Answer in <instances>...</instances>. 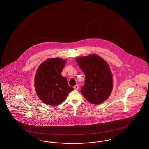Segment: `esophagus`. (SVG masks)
<instances>
[{"instance_id": "1", "label": "esophagus", "mask_w": 149, "mask_h": 149, "mask_svg": "<svg viewBox=\"0 0 149 149\" xmlns=\"http://www.w3.org/2000/svg\"><path fill=\"white\" fill-rule=\"evenodd\" d=\"M79 88V86L78 85H77L74 86V89L75 90H78Z\"/></svg>"}]
</instances>
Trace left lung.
<instances>
[{"mask_svg": "<svg viewBox=\"0 0 149 149\" xmlns=\"http://www.w3.org/2000/svg\"><path fill=\"white\" fill-rule=\"evenodd\" d=\"M76 61L85 75L82 95L92 104H101L113 90L112 74L108 63L97 54L79 57Z\"/></svg>", "mask_w": 149, "mask_h": 149, "instance_id": "left-lung-1", "label": "left lung"}]
</instances>
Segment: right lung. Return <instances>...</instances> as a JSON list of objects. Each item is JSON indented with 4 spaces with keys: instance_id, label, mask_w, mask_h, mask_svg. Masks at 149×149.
Returning <instances> with one entry per match:
<instances>
[{
    "instance_id": "add662e5",
    "label": "right lung",
    "mask_w": 149,
    "mask_h": 149,
    "mask_svg": "<svg viewBox=\"0 0 149 149\" xmlns=\"http://www.w3.org/2000/svg\"><path fill=\"white\" fill-rule=\"evenodd\" d=\"M66 61L59 58L47 59L38 67L35 77V88L39 98L46 105H57L73 90L61 72Z\"/></svg>"
}]
</instances>
